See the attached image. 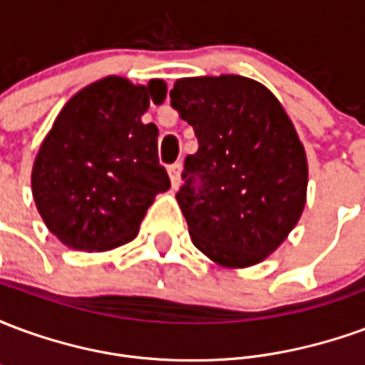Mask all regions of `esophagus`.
<instances>
[{
	"label": "esophagus",
	"mask_w": 365,
	"mask_h": 365,
	"mask_svg": "<svg viewBox=\"0 0 365 365\" xmlns=\"http://www.w3.org/2000/svg\"><path fill=\"white\" fill-rule=\"evenodd\" d=\"M180 172H182V166H180V164H174V166L168 168V174H170V180H172V187H174V190H178L180 183H182V175H180Z\"/></svg>",
	"instance_id": "obj_1"
}]
</instances>
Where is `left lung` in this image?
Wrapping results in <instances>:
<instances>
[{
    "mask_svg": "<svg viewBox=\"0 0 365 365\" xmlns=\"http://www.w3.org/2000/svg\"><path fill=\"white\" fill-rule=\"evenodd\" d=\"M170 97L199 143L175 195L191 242L222 268L260 264L307 203L309 164L293 120L264 83L245 76L180 78Z\"/></svg>",
    "mask_w": 365,
    "mask_h": 365,
    "instance_id": "8db88e82",
    "label": "left lung"
}]
</instances>
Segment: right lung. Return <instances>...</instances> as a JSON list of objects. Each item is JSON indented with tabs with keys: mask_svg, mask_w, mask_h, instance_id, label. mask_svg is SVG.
I'll use <instances>...</instances> for the list:
<instances>
[{
	"mask_svg": "<svg viewBox=\"0 0 365 365\" xmlns=\"http://www.w3.org/2000/svg\"><path fill=\"white\" fill-rule=\"evenodd\" d=\"M164 80L107 76L74 93L38 146L31 190L46 229L68 248L107 252L138 235L170 178L158 164V128L144 125L162 105Z\"/></svg>",
	"mask_w": 365,
	"mask_h": 365,
	"instance_id": "obj_1",
	"label": "right lung"
}]
</instances>
